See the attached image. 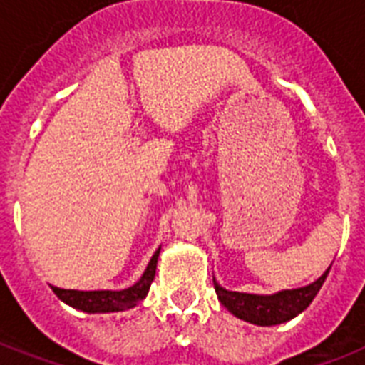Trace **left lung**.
I'll list each match as a JSON object with an SVG mask.
<instances>
[{
  "mask_svg": "<svg viewBox=\"0 0 365 365\" xmlns=\"http://www.w3.org/2000/svg\"><path fill=\"white\" fill-rule=\"evenodd\" d=\"M331 265L324 271L320 278L309 286H301L294 289H280L277 294L261 295V294H244V292H231L220 286L214 278L217 299L227 309L231 314L244 320V322L255 324V326H278V324L289 322L292 318L305 311L311 305L312 299L322 288L326 278L329 274Z\"/></svg>",
  "mask_w": 365,
  "mask_h": 365,
  "instance_id": "obj_1",
  "label": "left lung"
}]
</instances>
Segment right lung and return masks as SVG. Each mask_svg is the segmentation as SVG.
Segmentation results:
<instances>
[{
	"instance_id": "right-lung-1",
	"label": "right lung",
	"mask_w": 365,
	"mask_h": 365,
	"mask_svg": "<svg viewBox=\"0 0 365 365\" xmlns=\"http://www.w3.org/2000/svg\"><path fill=\"white\" fill-rule=\"evenodd\" d=\"M160 248L149 259L145 271L140 277L138 282H134L130 288L125 289H94V292H81V289H62L56 286H51L60 301L66 305L73 307L77 311L88 312V314H104V312H119L128 311L136 307L140 301L145 299L151 282L157 271V259H159Z\"/></svg>"
}]
</instances>
